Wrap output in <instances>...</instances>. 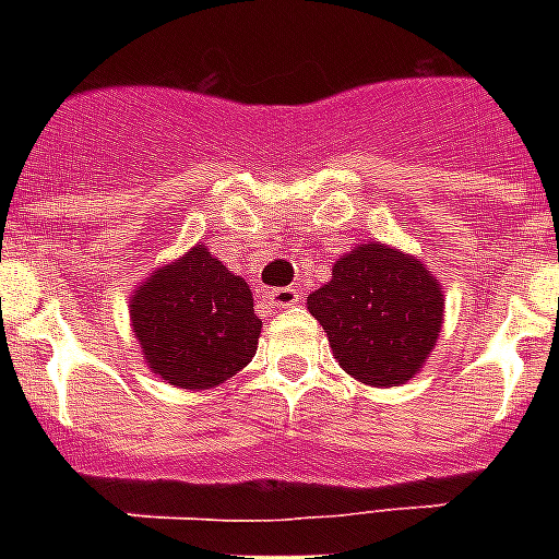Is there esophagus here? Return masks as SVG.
I'll return each mask as SVG.
<instances>
[{"mask_svg": "<svg viewBox=\"0 0 559 559\" xmlns=\"http://www.w3.org/2000/svg\"><path fill=\"white\" fill-rule=\"evenodd\" d=\"M299 299H302V294L296 288H274L269 290V302L274 305V308H294V305H299Z\"/></svg>", "mask_w": 559, "mask_h": 559, "instance_id": "esophagus-1", "label": "esophagus"}]
</instances>
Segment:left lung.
I'll return each instance as SVG.
<instances>
[{"label":"left lung","mask_w":559,"mask_h":559,"mask_svg":"<svg viewBox=\"0 0 559 559\" xmlns=\"http://www.w3.org/2000/svg\"><path fill=\"white\" fill-rule=\"evenodd\" d=\"M442 288L419 260L364 243L308 296L341 369L369 386H400L423 369L442 328Z\"/></svg>","instance_id":"left-lung-1"}]
</instances>
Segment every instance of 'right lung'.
Masks as SVG:
<instances>
[{
    "instance_id": "add662e5",
    "label": "right lung",
    "mask_w": 559,
    "mask_h": 559,
    "mask_svg": "<svg viewBox=\"0 0 559 559\" xmlns=\"http://www.w3.org/2000/svg\"><path fill=\"white\" fill-rule=\"evenodd\" d=\"M147 367L181 389H212L254 358L260 319L240 276L204 246L165 265L131 299Z\"/></svg>"
}]
</instances>
